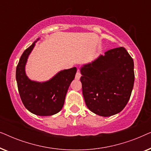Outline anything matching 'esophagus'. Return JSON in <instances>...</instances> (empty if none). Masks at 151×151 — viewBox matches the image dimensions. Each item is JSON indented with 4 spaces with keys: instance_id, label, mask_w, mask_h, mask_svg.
Masks as SVG:
<instances>
[{
    "instance_id": "esophagus-1",
    "label": "esophagus",
    "mask_w": 151,
    "mask_h": 151,
    "mask_svg": "<svg viewBox=\"0 0 151 151\" xmlns=\"http://www.w3.org/2000/svg\"><path fill=\"white\" fill-rule=\"evenodd\" d=\"M80 77H81V73H80L79 70H78L77 73H76V80H79Z\"/></svg>"
}]
</instances>
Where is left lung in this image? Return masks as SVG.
Here are the masks:
<instances>
[{"instance_id":"1","label":"left lung","mask_w":151,"mask_h":151,"mask_svg":"<svg viewBox=\"0 0 151 151\" xmlns=\"http://www.w3.org/2000/svg\"><path fill=\"white\" fill-rule=\"evenodd\" d=\"M82 94L93 113L109 117L122 111L133 88V60L124 47L107 51L80 68Z\"/></svg>"}]
</instances>
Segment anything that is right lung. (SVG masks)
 Returning <instances> with one entry per match:
<instances>
[{
    "instance_id": "right-lung-1",
    "label": "right lung",
    "mask_w": 151,
    "mask_h": 151,
    "mask_svg": "<svg viewBox=\"0 0 151 151\" xmlns=\"http://www.w3.org/2000/svg\"><path fill=\"white\" fill-rule=\"evenodd\" d=\"M35 41L20 57L16 67V78L20 98L31 113L39 116L56 114L63 109L66 94L77 71L76 67L64 69L45 82L30 80L27 76L25 66L29 55L34 48Z\"/></svg>"
}]
</instances>
